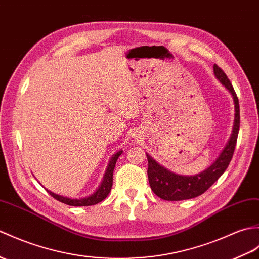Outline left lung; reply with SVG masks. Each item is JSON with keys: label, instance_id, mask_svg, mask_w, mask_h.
Returning a JSON list of instances; mask_svg holds the SVG:
<instances>
[{"label": "left lung", "instance_id": "left-lung-1", "mask_svg": "<svg viewBox=\"0 0 259 259\" xmlns=\"http://www.w3.org/2000/svg\"><path fill=\"white\" fill-rule=\"evenodd\" d=\"M214 74L216 78L230 90L234 98V102H235V124H234L231 139L226 144L225 149L221 153L219 159L208 169L193 177L178 176V174L167 171L163 166L158 164L149 154H147L149 183L153 193L162 198V200L182 201L202 195L204 192H206L218 181L219 178L227 169V166L230 165L234 150H235L236 147L240 124L239 102L230 79H228L222 68H220L216 64L214 65Z\"/></svg>", "mask_w": 259, "mask_h": 259}]
</instances>
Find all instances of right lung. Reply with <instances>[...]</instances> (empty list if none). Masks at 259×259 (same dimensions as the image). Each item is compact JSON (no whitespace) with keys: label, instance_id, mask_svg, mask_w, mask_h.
<instances>
[{"label":"right lung","instance_id":"1","mask_svg":"<svg viewBox=\"0 0 259 259\" xmlns=\"http://www.w3.org/2000/svg\"><path fill=\"white\" fill-rule=\"evenodd\" d=\"M122 153V151H119L117 152L115 155H113L109 165H108V169L107 172L105 174V178H104V181H102L101 185L99 186V189L95 192L93 195H90L88 197L85 198H79V200H73V198H68V197H64L61 195H57L55 193H53V192L48 191L47 192L50 193L55 200L62 202L64 204H67V205H71V206H89V205H95V204H97L101 201H104L105 198L107 197V195L109 194V192L111 190V186H112V173H113V169H115V165H116V162L119 158V155Z\"/></svg>","mask_w":259,"mask_h":259}]
</instances>
